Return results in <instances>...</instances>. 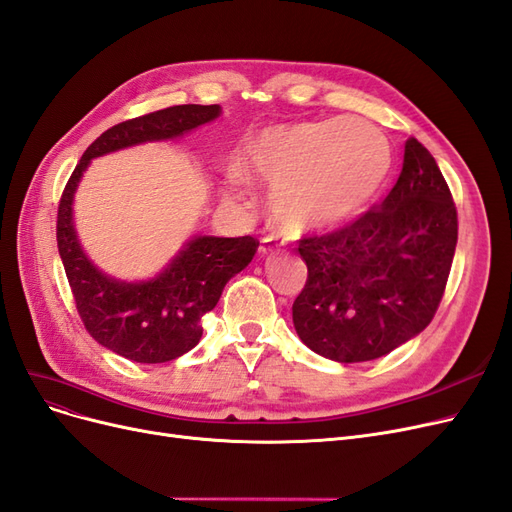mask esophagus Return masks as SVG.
I'll use <instances>...</instances> for the list:
<instances>
[{
    "mask_svg": "<svg viewBox=\"0 0 512 512\" xmlns=\"http://www.w3.org/2000/svg\"><path fill=\"white\" fill-rule=\"evenodd\" d=\"M277 250H279V241H277L275 237H264V239L260 241L258 254H260V256H271V254H275Z\"/></svg>",
    "mask_w": 512,
    "mask_h": 512,
    "instance_id": "1",
    "label": "esophagus"
}]
</instances>
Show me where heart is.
Returning <instances> with one entry per match:
<instances>
[{"label":"heart","instance_id":"obj_1","mask_svg":"<svg viewBox=\"0 0 512 512\" xmlns=\"http://www.w3.org/2000/svg\"><path fill=\"white\" fill-rule=\"evenodd\" d=\"M392 165L387 137L364 118L273 127L250 137L239 165L226 169L228 199L241 201L251 178L273 184L271 214L288 235L341 226L377 195Z\"/></svg>","mask_w":512,"mask_h":512}]
</instances>
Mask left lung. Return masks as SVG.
<instances>
[{
	"label": "left lung",
	"instance_id": "obj_1",
	"mask_svg": "<svg viewBox=\"0 0 512 512\" xmlns=\"http://www.w3.org/2000/svg\"><path fill=\"white\" fill-rule=\"evenodd\" d=\"M457 211L434 156L404 144L398 182L356 222L298 243L307 284L292 305L301 341L334 362H368L424 330L440 305Z\"/></svg>",
	"mask_w": 512,
	"mask_h": 512
}]
</instances>
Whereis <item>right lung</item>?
Instances as JSON below:
<instances>
[{"instance_id":"1","label":"right lung","mask_w":512,"mask_h":512,"mask_svg":"<svg viewBox=\"0 0 512 512\" xmlns=\"http://www.w3.org/2000/svg\"><path fill=\"white\" fill-rule=\"evenodd\" d=\"M220 105H173L101 133L86 148L59 203L57 245L76 309L91 337L114 354L161 364L184 356L201 341V317L220 301L228 279L252 262L254 237L197 235L184 243L167 267L152 279L122 281L88 260L74 226V195L93 158L139 146L167 142L220 116Z\"/></svg>"}]
</instances>
